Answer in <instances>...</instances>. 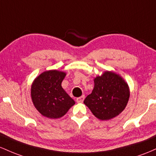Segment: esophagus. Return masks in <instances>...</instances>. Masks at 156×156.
<instances>
[{"mask_svg":"<svg viewBox=\"0 0 156 156\" xmlns=\"http://www.w3.org/2000/svg\"><path fill=\"white\" fill-rule=\"evenodd\" d=\"M84 99H85V95H83L82 97H80L78 98H76V101L77 102H83V101H84Z\"/></svg>","mask_w":156,"mask_h":156,"instance_id":"esophagus-1","label":"esophagus"}]
</instances>
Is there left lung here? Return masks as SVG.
Returning <instances> with one entry per match:
<instances>
[{
  "mask_svg": "<svg viewBox=\"0 0 156 156\" xmlns=\"http://www.w3.org/2000/svg\"><path fill=\"white\" fill-rule=\"evenodd\" d=\"M129 97L130 90L125 80L116 73L105 71L94 79V90L84 103L99 119L108 120L124 111Z\"/></svg>",
  "mask_w": 156,
  "mask_h": 156,
  "instance_id": "8db88e82",
  "label": "left lung"
}]
</instances>
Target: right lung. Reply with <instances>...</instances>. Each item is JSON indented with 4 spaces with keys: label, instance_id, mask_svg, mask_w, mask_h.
<instances>
[{
    "label": "right lung",
    "instance_id": "add662e5",
    "mask_svg": "<svg viewBox=\"0 0 156 156\" xmlns=\"http://www.w3.org/2000/svg\"><path fill=\"white\" fill-rule=\"evenodd\" d=\"M65 76L66 73L62 71H47L39 75L31 85L33 104L47 118H60L75 104L61 85Z\"/></svg>",
    "mask_w": 156,
    "mask_h": 156
}]
</instances>
